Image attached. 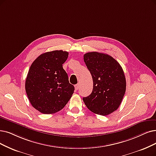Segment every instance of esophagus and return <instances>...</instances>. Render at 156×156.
I'll return each mask as SVG.
<instances>
[{
  "label": "esophagus",
  "mask_w": 156,
  "mask_h": 156,
  "mask_svg": "<svg viewBox=\"0 0 156 156\" xmlns=\"http://www.w3.org/2000/svg\"><path fill=\"white\" fill-rule=\"evenodd\" d=\"M79 87H80V84H77L76 86H75V88H76V90H77L79 88Z\"/></svg>",
  "instance_id": "obj_1"
}]
</instances>
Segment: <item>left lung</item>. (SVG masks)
Segmentation results:
<instances>
[{"label": "left lung", "instance_id": "obj_1", "mask_svg": "<svg viewBox=\"0 0 156 156\" xmlns=\"http://www.w3.org/2000/svg\"><path fill=\"white\" fill-rule=\"evenodd\" d=\"M84 61L92 76L93 88L83 101L93 113L108 115L119 108L126 93L122 68L111 55L97 52L85 54Z\"/></svg>", "mask_w": 156, "mask_h": 156}]
</instances>
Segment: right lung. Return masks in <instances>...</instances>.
<instances>
[{"mask_svg":"<svg viewBox=\"0 0 156 156\" xmlns=\"http://www.w3.org/2000/svg\"><path fill=\"white\" fill-rule=\"evenodd\" d=\"M68 52L54 51L43 53L30 65L26 80V91L33 107L43 114L61 110L74 91L63 64Z\"/></svg>","mask_w":156,"mask_h":156,"instance_id":"obj_1","label":"right lung"}]
</instances>
